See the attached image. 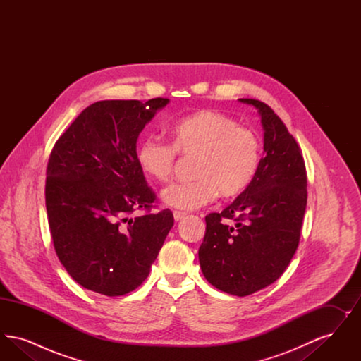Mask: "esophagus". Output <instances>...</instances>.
<instances>
[{"mask_svg":"<svg viewBox=\"0 0 361 361\" xmlns=\"http://www.w3.org/2000/svg\"><path fill=\"white\" fill-rule=\"evenodd\" d=\"M185 212H181V211H173V216H174V221L176 222H178V221H181V219H184L185 218Z\"/></svg>","mask_w":361,"mask_h":361,"instance_id":"34e87169","label":"esophagus"}]
</instances>
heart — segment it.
Listing matches in <instances>:
<instances>
[{
  "instance_id": "heart-1",
  "label": "heart",
  "mask_w": 361,
  "mask_h": 361,
  "mask_svg": "<svg viewBox=\"0 0 361 361\" xmlns=\"http://www.w3.org/2000/svg\"><path fill=\"white\" fill-rule=\"evenodd\" d=\"M172 143L143 137L137 149L139 168L155 183L171 180L178 154L195 158L192 181L172 184L161 193L166 206L190 211L211 203L219 193L234 197L247 188L259 166V140L231 116L204 109L172 126Z\"/></svg>"
}]
</instances>
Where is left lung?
Listing matches in <instances>:
<instances>
[{
    "instance_id": "8db88e82",
    "label": "left lung",
    "mask_w": 361,
    "mask_h": 361,
    "mask_svg": "<svg viewBox=\"0 0 361 361\" xmlns=\"http://www.w3.org/2000/svg\"><path fill=\"white\" fill-rule=\"evenodd\" d=\"M240 102L261 115L264 157L252 184L222 212L207 215L199 261L215 288L247 296L272 284L290 265L307 204V174L298 142L274 109L255 99Z\"/></svg>"
}]
</instances>
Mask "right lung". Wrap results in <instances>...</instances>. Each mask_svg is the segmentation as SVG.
Instances as JSON below:
<instances>
[{
	"mask_svg": "<svg viewBox=\"0 0 361 361\" xmlns=\"http://www.w3.org/2000/svg\"><path fill=\"white\" fill-rule=\"evenodd\" d=\"M168 103L157 97L92 104L52 147L44 193L54 249L86 290L105 296L134 291L172 228V211L152 212L157 196L137 161L140 131ZM137 209L147 212L133 217Z\"/></svg>",
	"mask_w": 361,
	"mask_h": 361,
	"instance_id": "right-lung-1",
	"label": "right lung"
}]
</instances>
